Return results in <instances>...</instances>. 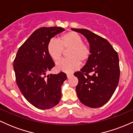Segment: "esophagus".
I'll use <instances>...</instances> for the list:
<instances>
[{"label":"esophagus","instance_id":"34e87169","mask_svg":"<svg viewBox=\"0 0 133 133\" xmlns=\"http://www.w3.org/2000/svg\"><path fill=\"white\" fill-rule=\"evenodd\" d=\"M71 76H72V74H67V77H68V78H69V77H71Z\"/></svg>","mask_w":133,"mask_h":133}]
</instances>
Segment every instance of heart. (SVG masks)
Wrapping results in <instances>:
<instances>
[{"label": "heart", "mask_w": 133, "mask_h": 133, "mask_svg": "<svg viewBox=\"0 0 133 133\" xmlns=\"http://www.w3.org/2000/svg\"><path fill=\"white\" fill-rule=\"evenodd\" d=\"M67 52L68 59H64L57 63L58 71L71 72L79 68L81 62H86L91 56L90 46L83 42L82 37L74 31L62 35L56 40L52 39L47 44V51L50 57L55 62H58L63 56L64 50Z\"/></svg>", "instance_id": "obj_1"}]
</instances>
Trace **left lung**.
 Listing matches in <instances>:
<instances>
[{"instance_id":"8db88e82","label":"left lung","mask_w":133,"mask_h":133,"mask_svg":"<svg viewBox=\"0 0 133 133\" xmlns=\"http://www.w3.org/2000/svg\"><path fill=\"white\" fill-rule=\"evenodd\" d=\"M72 30L86 37L91 51L86 65L81 71L74 73L78 79L76 88L77 96L83 104L92 108H99L110 99L118 85V54L104 38L87 29Z\"/></svg>"}]
</instances>
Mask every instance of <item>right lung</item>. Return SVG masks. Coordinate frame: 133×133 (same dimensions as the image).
Here are the masks:
<instances>
[{"label": "right lung", "mask_w": 133, "mask_h": 133, "mask_svg": "<svg viewBox=\"0 0 133 133\" xmlns=\"http://www.w3.org/2000/svg\"><path fill=\"white\" fill-rule=\"evenodd\" d=\"M64 31L59 27H41L35 30L19 47L14 61L17 84L29 103L40 109H49L61 98V86L66 74L46 75L55 65L47 51L54 36Z\"/></svg>", "instance_id": "right-lung-1"}]
</instances>
